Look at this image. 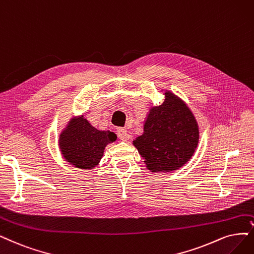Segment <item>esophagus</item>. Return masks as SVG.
I'll return each mask as SVG.
<instances>
[{"label": "esophagus", "instance_id": "34e87169", "mask_svg": "<svg viewBox=\"0 0 254 254\" xmlns=\"http://www.w3.org/2000/svg\"><path fill=\"white\" fill-rule=\"evenodd\" d=\"M117 135H118L119 139L122 140V141H127V140H128L129 137H130L126 128H118L117 129Z\"/></svg>", "mask_w": 254, "mask_h": 254}]
</instances>
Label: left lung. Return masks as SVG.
Segmentation results:
<instances>
[{"instance_id":"8db88e82","label":"left lung","mask_w":254,"mask_h":254,"mask_svg":"<svg viewBox=\"0 0 254 254\" xmlns=\"http://www.w3.org/2000/svg\"><path fill=\"white\" fill-rule=\"evenodd\" d=\"M199 142V127L192 113L173 93H165L161 106L154 107L147 116L144 133L134 145L144 158L149 171L171 172L183 166Z\"/></svg>"}]
</instances>
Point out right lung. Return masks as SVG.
Wrapping results in <instances>:
<instances>
[{
  "label": "right lung",
  "mask_w": 254,
  "mask_h": 254,
  "mask_svg": "<svg viewBox=\"0 0 254 254\" xmlns=\"http://www.w3.org/2000/svg\"><path fill=\"white\" fill-rule=\"evenodd\" d=\"M110 130L93 127L82 117L73 119L60 137V148L70 164L82 170L95 167L103 156L108 143L116 140Z\"/></svg>",
  "instance_id": "add662e5"
}]
</instances>
